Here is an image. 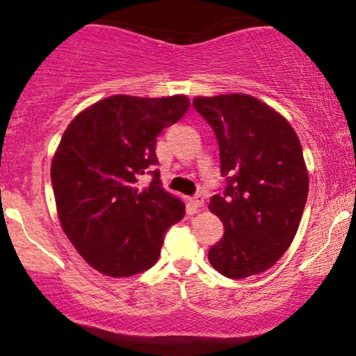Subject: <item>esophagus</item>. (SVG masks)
<instances>
[{
    "label": "esophagus",
    "mask_w": 356,
    "mask_h": 356,
    "mask_svg": "<svg viewBox=\"0 0 356 356\" xmlns=\"http://www.w3.org/2000/svg\"><path fill=\"white\" fill-rule=\"evenodd\" d=\"M191 206L194 207V209H199V207H202L204 206V195L202 194L194 195V197L191 199Z\"/></svg>",
    "instance_id": "1"
}]
</instances>
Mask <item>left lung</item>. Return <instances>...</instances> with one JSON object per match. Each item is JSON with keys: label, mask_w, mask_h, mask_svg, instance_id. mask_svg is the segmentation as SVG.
Here are the masks:
<instances>
[{"label": "left lung", "mask_w": 356, "mask_h": 356, "mask_svg": "<svg viewBox=\"0 0 356 356\" xmlns=\"http://www.w3.org/2000/svg\"><path fill=\"white\" fill-rule=\"evenodd\" d=\"M192 105L214 130L226 177L209 202L224 224L209 263L231 280L266 271L295 239L308 197L300 138L283 115L246 93L197 97Z\"/></svg>", "instance_id": "1"}]
</instances>
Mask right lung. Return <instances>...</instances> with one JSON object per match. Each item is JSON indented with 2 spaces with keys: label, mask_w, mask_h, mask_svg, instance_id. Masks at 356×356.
Returning <instances> with one entry per match:
<instances>
[{
  "label": "right lung",
  "mask_w": 356,
  "mask_h": 356,
  "mask_svg": "<svg viewBox=\"0 0 356 356\" xmlns=\"http://www.w3.org/2000/svg\"><path fill=\"white\" fill-rule=\"evenodd\" d=\"M189 108L184 95H113L80 112L51 161L60 224L79 254L102 275L134 276L157 263L167 229L186 214L162 189L157 136ZM150 173L142 190L138 181Z\"/></svg>",
  "instance_id": "obj_1"
}]
</instances>
